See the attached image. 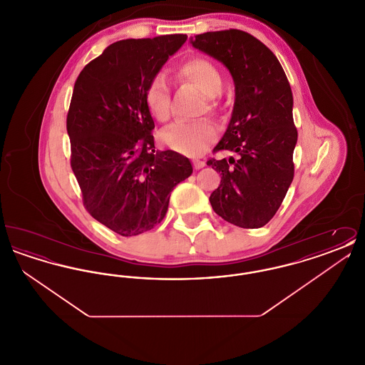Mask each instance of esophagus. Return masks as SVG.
<instances>
[{
    "mask_svg": "<svg viewBox=\"0 0 365 365\" xmlns=\"http://www.w3.org/2000/svg\"><path fill=\"white\" fill-rule=\"evenodd\" d=\"M192 165H194V168H195V170H201V168H204V167H205V161L195 158V160H192Z\"/></svg>",
    "mask_w": 365,
    "mask_h": 365,
    "instance_id": "1",
    "label": "esophagus"
}]
</instances>
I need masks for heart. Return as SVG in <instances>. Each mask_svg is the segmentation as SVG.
Masks as SVG:
<instances>
[{
  "mask_svg": "<svg viewBox=\"0 0 365 365\" xmlns=\"http://www.w3.org/2000/svg\"><path fill=\"white\" fill-rule=\"evenodd\" d=\"M178 75L207 97L208 109L212 110L215 108L213 98L217 97L223 88L222 73L215 64L202 57H192L178 67ZM143 100L148 110L156 120H168L171 113V94L163 75H156L150 79L145 88ZM216 127L209 120L178 122L168 125L161 133V139L168 148L180 155L197 156L208 148L209 143L216 138Z\"/></svg>",
  "mask_w": 365,
  "mask_h": 365,
  "instance_id": "1",
  "label": "heart"
}]
</instances>
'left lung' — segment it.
Returning a JSON list of instances; mask_svg holds the SVG:
<instances>
[{
  "label": "left lung",
  "mask_w": 365,
  "mask_h": 365,
  "mask_svg": "<svg viewBox=\"0 0 365 365\" xmlns=\"http://www.w3.org/2000/svg\"><path fill=\"white\" fill-rule=\"evenodd\" d=\"M190 43L222 63L235 85L231 120L213 152L237 157L208 160L222 175L210 205L234 226L260 228L277 213L294 176L297 128L289 81L277 56L241 30L195 35Z\"/></svg>",
  "instance_id": "8db88e82"
}]
</instances>
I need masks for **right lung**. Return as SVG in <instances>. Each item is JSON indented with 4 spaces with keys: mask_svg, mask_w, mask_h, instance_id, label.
<instances>
[{
    "mask_svg": "<svg viewBox=\"0 0 365 365\" xmlns=\"http://www.w3.org/2000/svg\"><path fill=\"white\" fill-rule=\"evenodd\" d=\"M186 39L118 41L87 64L73 86L71 167L88 213L123 237L161 223L171 191L192 174L187 157L155 150V122L143 100L150 79Z\"/></svg>",
    "mask_w": 365,
    "mask_h": 365,
    "instance_id": "1",
    "label": "right lung"
}]
</instances>
